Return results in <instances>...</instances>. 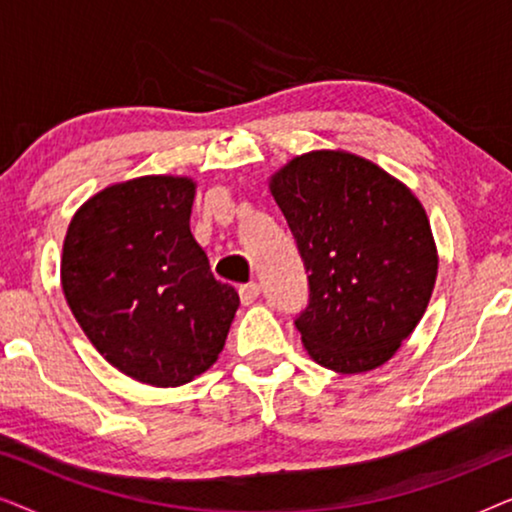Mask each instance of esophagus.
Masks as SVG:
<instances>
[{"instance_id": "obj_1", "label": "esophagus", "mask_w": 512, "mask_h": 512, "mask_svg": "<svg viewBox=\"0 0 512 512\" xmlns=\"http://www.w3.org/2000/svg\"><path fill=\"white\" fill-rule=\"evenodd\" d=\"M258 293H261V286H258L256 282H249V284L240 286V300L244 305L254 303V300L258 298Z\"/></svg>"}]
</instances>
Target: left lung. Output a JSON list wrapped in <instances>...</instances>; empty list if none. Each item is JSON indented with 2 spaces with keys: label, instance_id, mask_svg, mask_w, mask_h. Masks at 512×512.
<instances>
[{
  "label": "left lung",
  "instance_id": "8db88e82",
  "mask_svg": "<svg viewBox=\"0 0 512 512\" xmlns=\"http://www.w3.org/2000/svg\"><path fill=\"white\" fill-rule=\"evenodd\" d=\"M310 279L296 328L312 361L342 375L380 368L410 338L438 277L417 195L373 160L307 151L268 179Z\"/></svg>",
  "mask_w": 512,
  "mask_h": 512
}]
</instances>
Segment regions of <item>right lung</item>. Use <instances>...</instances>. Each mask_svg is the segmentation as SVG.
<instances>
[{
  "label": "right lung",
  "instance_id": "add662e5",
  "mask_svg": "<svg viewBox=\"0 0 512 512\" xmlns=\"http://www.w3.org/2000/svg\"><path fill=\"white\" fill-rule=\"evenodd\" d=\"M195 188L174 174L118 181L76 209L62 244L74 319L111 366L151 387L212 368L240 307L191 233Z\"/></svg>",
  "mask_w": 512,
  "mask_h": 512
}]
</instances>
